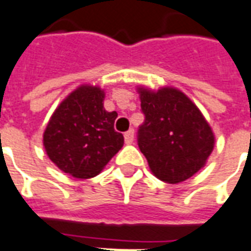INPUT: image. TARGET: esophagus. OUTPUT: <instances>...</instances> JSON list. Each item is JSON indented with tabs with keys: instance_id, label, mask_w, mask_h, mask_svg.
<instances>
[{
	"instance_id": "obj_1",
	"label": "esophagus",
	"mask_w": 251,
	"mask_h": 251,
	"mask_svg": "<svg viewBox=\"0 0 251 251\" xmlns=\"http://www.w3.org/2000/svg\"><path fill=\"white\" fill-rule=\"evenodd\" d=\"M133 141H134V130L130 129V130H127L125 133V142L127 145L133 144Z\"/></svg>"
}]
</instances>
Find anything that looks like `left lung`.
<instances>
[{
    "label": "left lung",
    "instance_id": "left-lung-1",
    "mask_svg": "<svg viewBox=\"0 0 251 251\" xmlns=\"http://www.w3.org/2000/svg\"><path fill=\"white\" fill-rule=\"evenodd\" d=\"M144 124L137 142L150 170L161 181L182 182L203 168L214 148V134L202 113L177 89L140 88Z\"/></svg>",
    "mask_w": 251,
    "mask_h": 251
}]
</instances>
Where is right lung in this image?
I'll return each mask as SVG.
<instances>
[{
	"label": "right lung",
	"mask_w": 251,
	"mask_h": 251,
	"mask_svg": "<svg viewBox=\"0 0 251 251\" xmlns=\"http://www.w3.org/2000/svg\"><path fill=\"white\" fill-rule=\"evenodd\" d=\"M105 94L83 85L61 102L44 133L49 158L64 173L92 178L124 146V135L114 130L117 111L103 109Z\"/></svg>",
	"instance_id": "right-lung-1"
}]
</instances>
